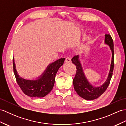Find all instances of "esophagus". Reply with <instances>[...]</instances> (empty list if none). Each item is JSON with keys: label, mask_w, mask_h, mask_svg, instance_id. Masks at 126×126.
Wrapping results in <instances>:
<instances>
[{"label": "esophagus", "mask_w": 126, "mask_h": 126, "mask_svg": "<svg viewBox=\"0 0 126 126\" xmlns=\"http://www.w3.org/2000/svg\"><path fill=\"white\" fill-rule=\"evenodd\" d=\"M65 62L66 63H70L71 62V58L70 57H66L65 59Z\"/></svg>", "instance_id": "esophagus-1"}]
</instances>
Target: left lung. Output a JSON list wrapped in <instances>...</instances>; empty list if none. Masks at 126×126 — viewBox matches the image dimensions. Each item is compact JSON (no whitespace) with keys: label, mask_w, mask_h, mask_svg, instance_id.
<instances>
[{"label":"left lung","mask_w":126,"mask_h":126,"mask_svg":"<svg viewBox=\"0 0 126 126\" xmlns=\"http://www.w3.org/2000/svg\"><path fill=\"white\" fill-rule=\"evenodd\" d=\"M105 43L108 44L112 51V61L110 71L108 75V79L104 83L98 87H93L85 77L83 72L82 68L79 60V56L76 55L72 58L71 61L76 65V73L73 79V84L74 89L79 96L87 100H93L97 98L105 92L110 83V80L113 75L114 66V43L112 37L110 34H105Z\"/></svg>","instance_id":"left-lung-1"}]
</instances>
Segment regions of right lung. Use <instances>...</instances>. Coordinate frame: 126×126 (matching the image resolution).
I'll use <instances>...</instances> for the list:
<instances>
[{"mask_svg":"<svg viewBox=\"0 0 126 126\" xmlns=\"http://www.w3.org/2000/svg\"><path fill=\"white\" fill-rule=\"evenodd\" d=\"M65 58H62L51 64L43 74L37 80H26L20 77L17 74L13 60V73L19 86L25 95L31 97H43L53 89L56 73L63 64Z\"/></svg>","mask_w":126,"mask_h":126,"instance_id":"right-lung-1","label":"right lung"}]
</instances>
